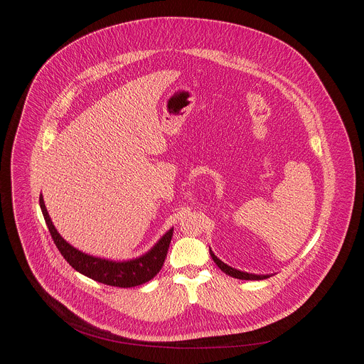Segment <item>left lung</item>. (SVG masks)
Returning <instances> with one entry per match:
<instances>
[{
	"label": "left lung",
	"mask_w": 364,
	"mask_h": 364,
	"mask_svg": "<svg viewBox=\"0 0 364 364\" xmlns=\"http://www.w3.org/2000/svg\"><path fill=\"white\" fill-rule=\"evenodd\" d=\"M210 257L213 258V260L215 262V264H217L225 274L232 276V277H235V279H241V280H263V279H267V277H269V276H259V274H251V273L240 272V270H237V269H234V267H231V266H228V264H225L224 262H221V260L218 259V258L211 252V250H210Z\"/></svg>",
	"instance_id": "left-lung-1"
}]
</instances>
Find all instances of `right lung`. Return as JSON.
I'll return each instance as SVG.
<instances>
[{"mask_svg": "<svg viewBox=\"0 0 364 364\" xmlns=\"http://www.w3.org/2000/svg\"><path fill=\"white\" fill-rule=\"evenodd\" d=\"M39 202H41V208H42L45 221L48 224V228L50 231V235L57 250L60 251L63 258L67 260L70 266L74 267L77 272L107 286L127 289V287H136L150 282L161 270L168 254L173 230H169L156 242V247L141 258L127 260V262L100 259V258L85 255L78 250H75L74 247H71L68 242H65L54 228L42 196Z\"/></svg>", "mask_w": 364, "mask_h": 364, "instance_id": "obj_1", "label": "right lung"}]
</instances>
